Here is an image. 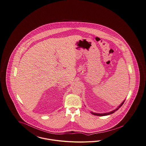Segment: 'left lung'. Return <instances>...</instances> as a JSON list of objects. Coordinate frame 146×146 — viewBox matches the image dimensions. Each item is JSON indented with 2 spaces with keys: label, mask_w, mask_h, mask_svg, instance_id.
<instances>
[{
  "label": "left lung",
  "mask_w": 146,
  "mask_h": 146,
  "mask_svg": "<svg viewBox=\"0 0 146 146\" xmlns=\"http://www.w3.org/2000/svg\"><path fill=\"white\" fill-rule=\"evenodd\" d=\"M125 101V100H124L121 102V104H120V105L118 106V107H117L116 109H115V110H113V111H109V112H107V113H94V112H92V111H90V113L92 114H94V115H97V116H105V115H108L114 113L115 111H118V110L119 109V108H120V107L122 106V105L124 104V103Z\"/></svg>",
  "instance_id": "left-lung-1"
}]
</instances>
